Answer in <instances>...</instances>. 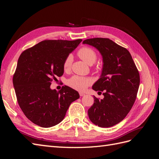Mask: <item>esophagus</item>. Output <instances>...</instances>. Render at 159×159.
Wrapping results in <instances>:
<instances>
[{
    "instance_id": "1",
    "label": "esophagus",
    "mask_w": 159,
    "mask_h": 159,
    "mask_svg": "<svg viewBox=\"0 0 159 159\" xmlns=\"http://www.w3.org/2000/svg\"><path fill=\"white\" fill-rule=\"evenodd\" d=\"M80 95L81 96V97H83V96H85V94L84 93H81V92H80Z\"/></svg>"
}]
</instances>
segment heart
I'll return each mask as SVG.
<instances>
[{
    "label": "heart",
    "mask_w": 159,
    "mask_h": 159,
    "mask_svg": "<svg viewBox=\"0 0 159 159\" xmlns=\"http://www.w3.org/2000/svg\"><path fill=\"white\" fill-rule=\"evenodd\" d=\"M78 56L88 65L93 64L98 58V55L96 54V52L89 47L81 48L78 52ZM71 62L72 57L71 56L69 55L66 57L63 63V68L65 71H68L70 70ZM91 82H92V81L89 78L74 75L68 80L67 84L70 88L77 91H82L87 88L91 84Z\"/></svg>",
    "instance_id": "heart-1"
}]
</instances>
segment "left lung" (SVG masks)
<instances>
[{
	"label": "left lung",
	"instance_id": "left-lung-1",
	"mask_svg": "<svg viewBox=\"0 0 159 159\" xmlns=\"http://www.w3.org/2000/svg\"><path fill=\"white\" fill-rule=\"evenodd\" d=\"M83 44L97 48L103 61L102 75L92 89L103 91L104 98L94 96L89 118L100 127H112L124 119L135 102L140 84L139 71L130 52L109 38H90Z\"/></svg>",
	"mask_w": 159,
	"mask_h": 159
}]
</instances>
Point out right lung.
<instances>
[{"mask_svg":"<svg viewBox=\"0 0 159 159\" xmlns=\"http://www.w3.org/2000/svg\"><path fill=\"white\" fill-rule=\"evenodd\" d=\"M81 39L46 40L24 51L13 75L19 106L25 116L42 127H51L64 119L70 104L79 99L77 91L62 86L51 89L56 77L64 74L63 63Z\"/></svg>","mask_w":159,"mask_h":159,"instance_id":"add662e5","label":"right lung"}]
</instances>
